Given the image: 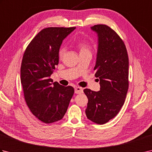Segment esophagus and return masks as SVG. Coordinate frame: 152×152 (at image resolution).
I'll list each match as a JSON object with an SVG mask.
<instances>
[{
	"instance_id": "obj_1",
	"label": "esophagus",
	"mask_w": 152,
	"mask_h": 152,
	"mask_svg": "<svg viewBox=\"0 0 152 152\" xmlns=\"http://www.w3.org/2000/svg\"><path fill=\"white\" fill-rule=\"evenodd\" d=\"M74 93L76 94H80V93H83V88H80V87H76L74 89Z\"/></svg>"
}]
</instances>
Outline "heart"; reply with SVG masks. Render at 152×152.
<instances>
[{"mask_svg": "<svg viewBox=\"0 0 152 152\" xmlns=\"http://www.w3.org/2000/svg\"><path fill=\"white\" fill-rule=\"evenodd\" d=\"M77 46L79 48L80 53H91V47L90 45L86 42H79L77 44ZM65 48L61 47L59 51V56L60 57H62L64 56Z\"/></svg>", "mask_w": 152, "mask_h": 152, "instance_id": "b5f03b06", "label": "heart"}]
</instances>
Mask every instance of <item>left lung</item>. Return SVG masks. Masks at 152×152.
I'll use <instances>...</instances> for the list:
<instances>
[{"instance_id":"8db88e82","label":"left lung","mask_w":152,"mask_h":152,"mask_svg":"<svg viewBox=\"0 0 152 152\" xmlns=\"http://www.w3.org/2000/svg\"><path fill=\"white\" fill-rule=\"evenodd\" d=\"M98 37L94 70L100 91L85 89L88 99L86 114L89 120L102 125L114 118L124 105L129 88V58L124 42L106 25L91 27Z\"/></svg>"}]
</instances>
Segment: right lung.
I'll return each mask as SVG.
<instances>
[{
    "instance_id": "right-lung-1",
    "label": "right lung",
    "mask_w": 152,
    "mask_h": 152,
    "mask_svg": "<svg viewBox=\"0 0 152 152\" xmlns=\"http://www.w3.org/2000/svg\"><path fill=\"white\" fill-rule=\"evenodd\" d=\"M76 27H48L28 45L21 66V83L25 101L34 115L46 124L63 118L74 95L72 87L53 82L50 76L59 63L63 40Z\"/></svg>"
}]
</instances>
